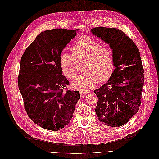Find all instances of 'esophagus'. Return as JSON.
<instances>
[{
    "label": "esophagus",
    "instance_id": "34e87169",
    "mask_svg": "<svg viewBox=\"0 0 159 159\" xmlns=\"http://www.w3.org/2000/svg\"><path fill=\"white\" fill-rule=\"evenodd\" d=\"M87 94H88V93H87V92L80 91V96H81V97H82V98H84V96H85Z\"/></svg>",
    "mask_w": 159,
    "mask_h": 159
}]
</instances>
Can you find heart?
Here are the masks:
<instances>
[{
  "label": "heart",
  "instance_id": "1",
  "mask_svg": "<svg viewBox=\"0 0 159 159\" xmlns=\"http://www.w3.org/2000/svg\"><path fill=\"white\" fill-rule=\"evenodd\" d=\"M72 55L63 53L59 65L65 76L74 80L78 74V63L83 62L84 73L76 79L74 88L86 91L98 83L106 81L114 70L113 51L108 46L101 45L89 37L80 39L71 48Z\"/></svg>",
  "mask_w": 159,
  "mask_h": 159
}]
</instances>
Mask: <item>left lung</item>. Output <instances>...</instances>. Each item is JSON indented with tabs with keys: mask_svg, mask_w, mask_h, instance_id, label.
Wrapping results in <instances>:
<instances>
[{
	"mask_svg": "<svg viewBox=\"0 0 159 159\" xmlns=\"http://www.w3.org/2000/svg\"><path fill=\"white\" fill-rule=\"evenodd\" d=\"M90 32L109 45L115 68L106 84L94 90L98 97L96 115L105 125L122 126L138 112L141 104L144 71L140 52L119 29L96 27Z\"/></svg>",
	"mask_w": 159,
	"mask_h": 159,
	"instance_id": "1",
	"label": "left lung"
}]
</instances>
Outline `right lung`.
Instances as JSON below:
<instances>
[{
  "label": "right lung",
  "mask_w": 159,
  "mask_h": 159,
  "mask_svg": "<svg viewBox=\"0 0 159 159\" xmlns=\"http://www.w3.org/2000/svg\"><path fill=\"white\" fill-rule=\"evenodd\" d=\"M76 30L56 28L42 32L21 57L18 85L29 118L39 126L58 131L69 124L79 91L66 90L59 57L76 35Z\"/></svg>",
  "instance_id": "obj_1"
}]
</instances>
